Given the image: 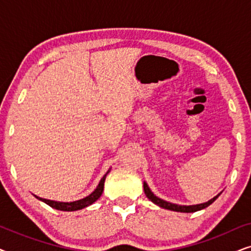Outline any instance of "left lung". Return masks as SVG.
Segmentation results:
<instances>
[{
    "mask_svg": "<svg viewBox=\"0 0 251 251\" xmlns=\"http://www.w3.org/2000/svg\"><path fill=\"white\" fill-rule=\"evenodd\" d=\"M144 192H145L146 197L150 199L153 203H155L159 205V207L163 208V209H168V210H173V211H177V212H195L201 210V209L207 208L208 205H210L212 202H214L216 199H217L219 195L222 194L218 193L216 197H214L211 200H209L208 202H204V203H200V204H192V205H184V204H176V203H171V202L164 201L162 199L157 198L156 195H154V193L152 191L150 190L149 185L146 184V181H144Z\"/></svg>",
    "mask_w": 251,
    "mask_h": 251,
    "instance_id": "obj_1",
    "label": "left lung"
}]
</instances>
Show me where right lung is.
I'll return each mask as SVG.
<instances>
[{
    "label": "right lung",
    "instance_id": "right-lung-1",
    "mask_svg": "<svg viewBox=\"0 0 251 251\" xmlns=\"http://www.w3.org/2000/svg\"><path fill=\"white\" fill-rule=\"evenodd\" d=\"M111 169L107 170L102 178L99 181L98 186L96 187V190L92 192L91 194H89L88 197H85L81 200H76V201H72V202H60V201H53V200H48V199H43V198H39L37 195H34L37 200L44 202L48 205H50L51 208L57 209V210H61V211H75V210H81L88 205H90L98 200L100 198V195L102 194V191H104V183L106 179V176H107Z\"/></svg>",
    "mask_w": 251,
    "mask_h": 251
}]
</instances>
